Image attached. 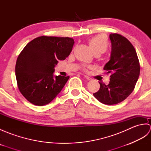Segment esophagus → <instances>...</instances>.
Returning a JSON list of instances; mask_svg holds the SVG:
<instances>
[{
	"mask_svg": "<svg viewBox=\"0 0 151 151\" xmlns=\"http://www.w3.org/2000/svg\"><path fill=\"white\" fill-rule=\"evenodd\" d=\"M84 78H85L86 79L88 80V81H91V80H92V78H91V77H89V76H87V75H84Z\"/></svg>",
	"mask_w": 151,
	"mask_h": 151,
	"instance_id": "34e87169",
	"label": "esophagus"
}]
</instances>
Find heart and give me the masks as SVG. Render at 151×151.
<instances>
[{"label":"heart","mask_w":151,"mask_h":151,"mask_svg":"<svg viewBox=\"0 0 151 151\" xmlns=\"http://www.w3.org/2000/svg\"><path fill=\"white\" fill-rule=\"evenodd\" d=\"M89 44L95 52H104L108 46L106 40L102 36H97L93 37L89 41ZM89 68L90 67H89Z\"/></svg>","instance_id":"1"}]
</instances>
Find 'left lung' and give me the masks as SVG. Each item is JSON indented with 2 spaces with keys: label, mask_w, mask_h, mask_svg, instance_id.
<instances>
[{
  "label": "left lung",
  "mask_w": 151,
  "mask_h": 151,
  "mask_svg": "<svg viewBox=\"0 0 151 151\" xmlns=\"http://www.w3.org/2000/svg\"><path fill=\"white\" fill-rule=\"evenodd\" d=\"M111 50L110 60L104 69L110 73V82L106 85L99 82L100 89L93 93L102 103L117 104L131 94L135 88L140 72L136 51L126 37L118 34H110Z\"/></svg>",
  "instance_id": "obj_1"
}]
</instances>
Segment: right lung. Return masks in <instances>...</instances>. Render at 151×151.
<instances>
[{"label": "right lung", "mask_w": 151, "mask_h": 151, "mask_svg": "<svg viewBox=\"0 0 151 151\" xmlns=\"http://www.w3.org/2000/svg\"><path fill=\"white\" fill-rule=\"evenodd\" d=\"M73 38L41 36L28 43L19 54L15 76L19 91L33 104L44 106L56 98L69 76H55L59 60L71 52Z\"/></svg>", "instance_id": "right-lung-1"}]
</instances>
